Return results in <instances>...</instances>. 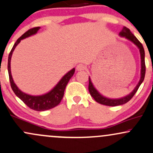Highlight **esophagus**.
Returning a JSON list of instances; mask_svg holds the SVG:
<instances>
[{
	"instance_id": "obj_1",
	"label": "esophagus",
	"mask_w": 153,
	"mask_h": 153,
	"mask_svg": "<svg viewBox=\"0 0 153 153\" xmlns=\"http://www.w3.org/2000/svg\"><path fill=\"white\" fill-rule=\"evenodd\" d=\"M76 68H77V71H81L85 69V66L83 64H82V63H80V64H78V65H77Z\"/></svg>"
}]
</instances>
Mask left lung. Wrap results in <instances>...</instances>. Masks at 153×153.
I'll return each instance as SVG.
<instances>
[{
  "label": "left lung",
  "instance_id": "left-lung-1",
  "mask_svg": "<svg viewBox=\"0 0 153 153\" xmlns=\"http://www.w3.org/2000/svg\"><path fill=\"white\" fill-rule=\"evenodd\" d=\"M119 35L122 36H124L129 40L132 42L134 45H136L137 46L139 47L140 52V55H141V78H140V82L137 84L136 88H134V90L130 94L128 95V96H125V97L122 98V99H107V98L103 97L101 96V94L96 91V89L95 88L93 85L92 82L90 78H89V85H88V91L90 92L91 96L94 98L95 101L96 102L101 103V104L106 105V106H119V105L124 104V103H127L128 101H130L131 98L134 96V94H136V92L137 91L139 87L141 85L142 82H143L144 78H145V71H146V66H145V50H144L143 46L142 45L141 42L137 39L136 36H134L132 33L131 32L130 30L127 27L124 26L122 29V31L119 33Z\"/></svg>",
  "mask_w": 153,
  "mask_h": 153
}]
</instances>
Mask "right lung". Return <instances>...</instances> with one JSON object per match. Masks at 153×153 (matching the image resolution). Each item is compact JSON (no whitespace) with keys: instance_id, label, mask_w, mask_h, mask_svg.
Wrapping results in <instances>:
<instances>
[{"instance_id":"add662e5","label":"right lung","mask_w":153,"mask_h":153,"mask_svg":"<svg viewBox=\"0 0 153 153\" xmlns=\"http://www.w3.org/2000/svg\"><path fill=\"white\" fill-rule=\"evenodd\" d=\"M39 29L40 28L39 26L38 27L31 28V29H29L27 31H26L21 37H19L17 39V41L16 42L13 48L10 50L9 55H8V75H9L10 86H11L12 90L14 92V94L29 108L34 111H37L50 109V108L57 106L60 103V101H62L63 98V96H64L65 89L67 84L69 82L70 79L72 78V76H73L75 73V68H73V70H71V71L68 72L66 75L63 76V78L61 79L60 81L57 83V85L50 92L47 93V94L45 95H42V96H30V95L24 94L22 91L19 90L18 87L16 85L14 82H13V78H12L11 76V73H10V59H11L12 53H13L16 47L21 42V40L28 37V36H31V35L36 34Z\"/></svg>"}]
</instances>
